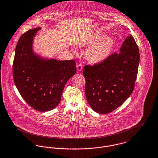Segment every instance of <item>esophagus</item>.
<instances>
[{
  "mask_svg": "<svg viewBox=\"0 0 158 158\" xmlns=\"http://www.w3.org/2000/svg\"><path fill=\"white\" fill-rule=\"evenodd\" d=\"M76 68H77V71L80 72V71H81V70H82V69H83V65H82V64L79 63V64L77 65V66H76Z\"/></svg>",
  "mask_w": 158,
  "mask_h": 158,
  "instance_id": "esophagus-1",
  "label": "esophagus"
}]
</instances>
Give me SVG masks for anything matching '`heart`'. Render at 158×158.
I'll return each instance as SVG.
<instances>
[{
	"mask_svg": "<svg viewBox=\"0 0 158 158\" xmlns=\"http://www.w3.org/2000/svg\"><path fill=\"white\" fill-rule=\"evenodd\" d=\"M102 35L97 34L85 42L81 44L80 47L89 46L86 56L88 60L94 63H99L104 60L111 52L113 47V41L108 37H101Z\"/></svg>",
	"mask_w": 158,
	"mask_h": 158,
	"instance_id": "b5f03b06",
	"label": "heart"
}]
</instances>
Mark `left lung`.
<instances>
[{"label": "left lung", "instance_id": "1", "mask_svg": "<svg viewBox=\"0 0 158 158\" xmlns=\"http://www.w3.org/2000/svg\"><path fill=\"white\" fill-rule=\"evenodd\" d=\"M139 61V47L131 35L119 53L84 67L85 95L93 110L107 114L121 106L134 90Z\"/></svg>", "mask_w": 158, "mask_h": 158}]
</instances>
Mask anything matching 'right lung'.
<instances>
[{"instance_id": "add662e5", "label": "right lung", "mask_w": 158, "mask_h": 158, "mask_svg": "<svg viewBox=\"0 0 158 158\" xmlns=\"http://www.w3.org/2000/svg\"><path fill=\"white\" fill-rule=\"evenodd\" d=\"M40 27L30 29L19 39L12 73L19 93L28 105L49 111L60 102L66 82L76 72L74 60L42 59L32 49L33 37Z\"/></svg>"}]
</instances>
